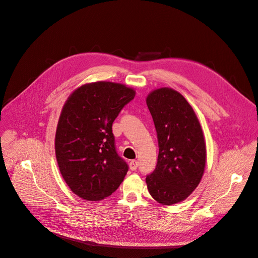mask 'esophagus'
Returning <instances> with one entry per match:
<instances>
[{"label": "esophagus", "mask_w": 258, "mask_h": 258, "mask_svg": "<svg viewBox=\"0 0 258 258\" xmlns=\"http://www.w3.org/2000/svg\"><path fill=\"white\" fill-rule=\"evenodd\" d=\"M138 166H139L138 160H132V161L130 162V169H131L132 171H136V170L138 169Z\"/></svg>", "instance_id": "34e87169"}]
</instances>
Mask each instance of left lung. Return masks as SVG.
Masks as SVG:
<instances>
[{
  "mask_svg": "<svg viewBox=\"0 0 258 258\" xmlns=\"http://www.w3.org/2000/svg\"><path fill=\"white\" fill-rule=\"evenodd\" d=\"M146 103L159 147L156 168L146 177L147 188L156 202L171 206L191 195L202 180L207 159L204 134L192 107L178 91L155 89Z\"/></svg>",
  "mask_w": 258,
  "mask_h": 258,
  "instance_id": "8db88e82",
  "label": "left lung"
}]
</instances>
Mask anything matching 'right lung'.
<instances>
[{
	"instance_id": "1",
	"label": "right lung",
	"mask_w": 258,
	"mask_h": 258,
	"mask_svg": "<svg viewBox=\"0 0 258 258\" xmlns=\"http://www.w3.org/2000/svg\"><path fill=\"white\" fill-rule=\"evenodd\" d=\"M136 91L120 83L84 84L64 103L55 134L59 172L71 190L86 201L111 196L128 167L116 152L112 124Z\"/></svg>"
}]
</instances>
